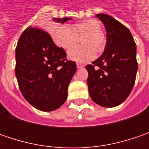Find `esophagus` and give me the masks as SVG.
Returning a JSON list of instances; mask_svg holds the SVG:
<instances>
[{
	"label": "esophagus",
	"mask_w": 149,
	"mask_h": 149,
	"mask_svg": "<svg viewBox=\"0 0 149 149\" xmlns=\"http://www.w3.org/2000/svg\"><path fill=\"white\" fill-rule=\"evenodd\" d=\"M76 66H77V68L79 69V68H83L84 65L83 64H81V63H76Z\"/></svg>",
	"instance_id": "esophagus-1"
}]
</instances>
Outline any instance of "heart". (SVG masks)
Instances as JSON below:
<instances>
[{
    "label": "heart",
    "instance_id": "1",
    "mask_svg": "<svg viewBox=\"0 0 149 149\" xmlns=\"http://www.w3.org/2000/svg\"><path fill=\"white\" fill-rule=\"evenodd\" d=\"M84 36L81 40L83 45L72 48L68 56L72 60L87 62L95 57L96 51L101 52L104 49L106 38L102 32L100 21L95 19H87L70 26H60L54 32L55 42L63 49L73 47L79 40V36Z\"/></svg>",
    "mask_w": 149,
    "mask_h": 149
}]
</instances>
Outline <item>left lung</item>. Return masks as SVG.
<instances>
[{
	"label": "left lung",
	"mask_w": 149,
	"mask_h": 149,
	"mask_svg": "<svg viewBox=\"0 0 149 149\" xmlns=\"http://www.w3.org/2000/svg\"><path fill=\"white\" fill-rule=\"evenodd\" d=\"M96 16L105 26L104 51L92 65H86L90 98L103 107H115L123 103L134 85L138 62L136 44L129 30L105 14Z\"/></svg>",
	"instance_id": "8db88e82"
}]
</instances>
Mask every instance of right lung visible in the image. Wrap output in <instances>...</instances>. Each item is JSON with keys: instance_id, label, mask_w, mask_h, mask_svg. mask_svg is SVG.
<instances>
[{"instance_id": "obj_1", "label": "right lung", "mask_w": 149, "mask_h": 149, "mask_svg": "<svg viewBox=\"0 0 149 149\" xmlns=\"http://www.w3.org/2000/svg\"><path fill=\"white\" fill-rule=\"evenodd\" d=\"M71 18L56 19L61 24ZM76 71L74 61L54 44L49 33L28 27L21 34L15 49V76L22 95L41 111H53L67 99L68 86Z\"/></svg>"}]
</instances>
